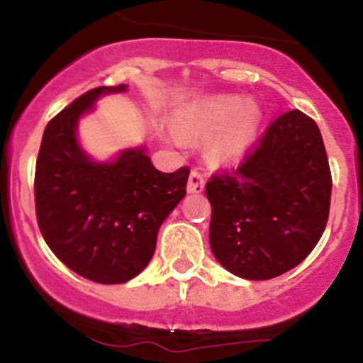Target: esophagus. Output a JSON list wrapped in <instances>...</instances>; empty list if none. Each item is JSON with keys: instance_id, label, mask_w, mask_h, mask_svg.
Wrapping results in <instances>:
<instances>
[{"instance_id": "obj_1", "label": "esophagus", "mask_w": 363, "mask_h": 363, "mask_svg": "<svg viewBox=\"0 0 363 363\" xmlns=\"http://www.w3.org/2000/svg\"><path fill=\"white\" fill-rule=\"evenodd\" d=\"M205 189V179L202 174L196 170H191L188 179V193H203Z\"/></svg>"}]
</instances>
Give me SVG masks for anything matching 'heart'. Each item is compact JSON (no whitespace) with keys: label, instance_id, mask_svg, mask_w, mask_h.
Wrapping results in <instances>:
<instances>
[{"label":"heart","instance_id":"obj_1","mask_svg":"<svg viewBox=\"0 0 363 363\" xmlns=\"http://www.w3.org/2000/svg\"><path fill=\"white\" fill-rule=\"evenodd\" d=\"M262 119V108L255 101H244L235 94H219L186 113L181 124L188 133H214L207 144L208 158L216 163H233L251 149ZM168 138L182 144V137L175 131H170Z\"/></svg>","mask_w":363,"mask_h":363}]
</instances>
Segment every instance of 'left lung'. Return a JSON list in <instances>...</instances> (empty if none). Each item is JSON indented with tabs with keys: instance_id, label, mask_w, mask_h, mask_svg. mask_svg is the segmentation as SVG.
Listing matches in <instances>:
<instances>
[{
	"instance_id": "8db88e82",
	"label": "left lung",
	"mask_w": 363,
	"mask_h": 363,
	"mask_svg": "<svg viewBox=\"0 0 363 363\" xmlns=\"http://www.w3.org/2000/svg\"><path fill=\"white\" fill-rule=\"evenodd\" d=\"M208 242L233 276L265 281L307 258L325 232L332 177L320 128L300 111L277 117L237 170L205 186Z\"/></svg>"
}]
</instances>
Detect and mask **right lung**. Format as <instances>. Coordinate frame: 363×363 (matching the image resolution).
<instances>
[{
  "label": "right lung",
  "mask_w": 363,
  "mask_h": 363,
  "mask_svg": "<svg viewBox=\"0 0 363 363\" xmlns=\"http://www.w3.org/2000/svg\"><path fill=\"white\" fill-rule=\"evenodd\" d=\"M128 86L87 91L47 124L35 172L40 232L50 251L79 276L100 284L137 277L151 262L160 226L186 196L189 170L164 174L145 145L94 160L79 140V123L105 94Z\"/></svg>",
  "instance_id": "add662e5"
}]
</instances>
